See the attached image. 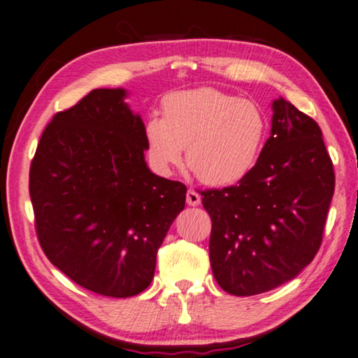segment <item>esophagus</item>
I'll return each mask as SVG.
<instances>
[{"instance_id":"obj_1","label":"esophagus","mask_w":358,"mask_h":358,"mask_svg":"<svg viewBox=\"0 0 358 358\" xmlns=\"http://www.w3.org/2000/svg\"><path fill=\"white\" fill-rule=\"evenodd\" d=\"M200 201H201L200 193H198L196 190H193V188H190V190L187 192V203L190 206H198L200 205Z\"/></svg>"}]
</instances>
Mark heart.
I'll return each mask as SVG.
<instances>
[{
    "label": "heart",
    "instance_id": "heart-1",
    "mask_svg": "<svg viewBox=\"0 0 358 358\" xmlns=\"http://www.w3.org/2000/svg\"><path fill=\"white\" fill-rule=\"evenodd\" d=\"M265 116L253 101L215 88L170 94L163 118L145 124L150 165L170 175L183 160L201 182L213 187L234 185L255 166L265 138Z\"/></svg>",
    "mask_w": 358,
    "mask_h": 358
}]
</instances>
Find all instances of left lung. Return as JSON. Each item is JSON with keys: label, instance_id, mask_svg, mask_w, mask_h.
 I'll return each instance as SVG.
<instances>
[{"label": "left lung", "instance_id": "obj_1", "mask_svg": "<svg viewBox=\"0 0 358 358\" xmlns=\"http://www.w3.org/2000/svg\"><path fill=\"white\" fill-rule=\"evenodd\" d=\"M272 130L236 187L201 193L212 217L210 264L223 290L248 296L294 280L313 260L334 196L320 127L278 96Z\"/></svg>", "mask_w": 358, "mask_h": 358}]
</instances>
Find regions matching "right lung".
Instances as JSON below:
<instances>
[{
	"label": "right lung",
	"mask_w": 358,
	"mask_h": 358,
	"mask_svg": "<svg viewBox=\"0 0 358 358\" xmlns=\"http://www.w3.org/2000/svg\"><path fill=\"white\" fill-rule=\"evenodd\" d=\"M124 88H96L43 131L29 196L43 252L86 290L113 299L152 283L187 187L145 162V124Z\"/></svg>",
	"instance_id": "right-lung-1"
}]
</instances>
